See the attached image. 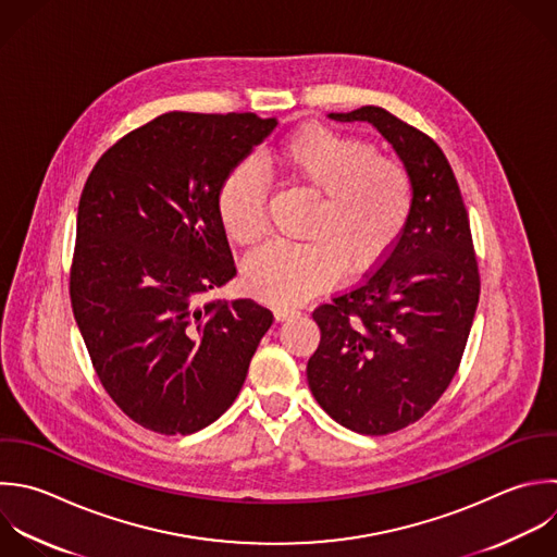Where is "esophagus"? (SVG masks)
<instances>
[{
  "mask_svg": "<svg viewBox=\"0 0 557 557\" xmlns=\"http://www.w3.org/2000/svg\"><path fill=\"white\" fill-rule=\"evenodd\" d=\"M294 315H298L296 309H289V307H276V309H274V320H276V322L289 320V318H294Z\"/></svg>",
  "mask_w": 557,
  "mask_h": 557,
  "instance_id": "34e87169",
  "label": "esophagus"
}]
</instances>
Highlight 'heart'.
<instances>
[{"label":"heart","mask_w":557,"mask_h":557,"mask_svg":"<svg viewBox=\"0 0 557 557\" xmlns=\"http://www.w3.org/2000/svg\"><path fill=\"white\" fill-rule=\"evenodd\" d=\"M292 185L318 196L305 244H268L244 263L246 292L268 305H300L329 289L342 268L372 270L394 248L411 213V178L376 148L309 124L272 154ZM265 183L255 165L239 163L218 189V218L226 237L252 246L265 231Z\"/></svg>","instance_id":"obj_1"}]
</instances>
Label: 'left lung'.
<instances>
[{
  "instance_id": "left-lung-1",
  "label": "left lung",
  "mask_w": 557,
  "mask_h": 557,
  "mask_svg": "<svg viewBox=\"0 0 557 557\" xmlns=\"http://www.w3.org/2000/svg\"><path fill=\"white\" fill-rule=\"evenodd\" d=\"M363 122L411 178L403 235L361 285L320 305V346L307 363L318 405L342 426L385 435L422 418L457 372L479 302L468 213L437 144L381 107L329 113Z\"/></svg>"
}]
</instances>
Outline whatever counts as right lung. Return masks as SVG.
<instances>
[{"mask_svg": "<svg viewBox=\"0 0 557 557\" xmlns=\"http://www.w3.org/2000/svg\"><path fill=\"white\" fill-rule=\"evenodd\" d=\"M255 113H165L102 154L78 205L72 307L94 368L141 426L187 435L237 398L272 311L198 300L235 276L218 189L276 128Z\"/></svg>", "mask_w": 557, "mask_h": 557, "instance_id": "right-lung-1", "label": "right lung"}]
</instances>
